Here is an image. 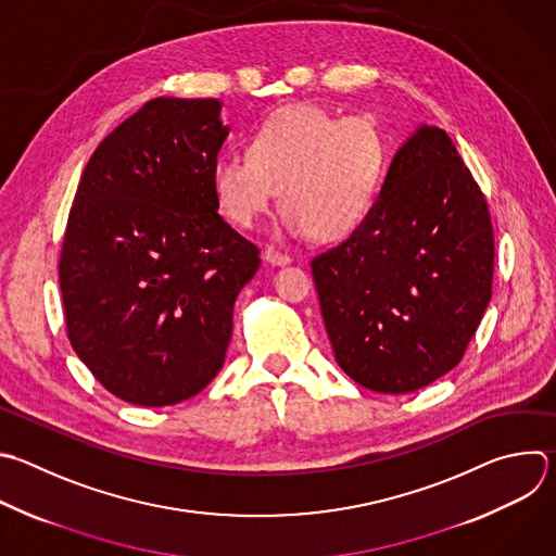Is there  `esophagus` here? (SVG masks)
I'll return each mask as SVG.
<instances>
[{
    "label": "esophagus",
    "instance_id": "34e87169",
    "mask_svg": "<svg viewBox=\"0 0 556 556\" xmlns=\"http://www.w3.org/2000/svg\"><path fill=\"white\" fill-rule=\"evenodd\" d=\"M264 260L270 262V264H275V266H283V264L290 262V255L283 253V251H279V249H275V247H268V249L264 251Z\"/></svg>",
    "mask_w": 556,
    "mask_h": 556
}]
</instances>
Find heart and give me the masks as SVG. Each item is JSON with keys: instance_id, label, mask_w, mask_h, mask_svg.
I'll return each mask as SVG.
<instances>
[{"instance_id": "heart-1", "label": "heart", "mask_w": 556, "mask_h": 556, "mask_svg": "<svg viewBox=\"0 0 556 556\" xmlns=\"http://www.w3.org/2000/svg\"><path fill=\"white\" fill-rule=\"evenodd\" d=\"M389 167L382 128L318 106L279 109L247 137V154H220L212 185L223 214L251 229L279 199L288 233L340 240L374 210Z\"/></svg>"}]
</instances>
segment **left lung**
I'll list each match as a JSON object with an SVG mask.
<instances>
[{
	"mask_svg": "<svg viewBox=\"0 0 556 556\" xmlns=\"http://www.w3.org/2000/svg\"><path fill=\"white\" fill-rule=\"evenodd\" d=\"M489 205L450 135L421 126L364 223L312 260L336 362L376 393L419 391L463 359L491 301Z\"/></svg>",
	"mask_w": 556,
	"mask_h": 556,
	"instance_id": "obj_1",
	"label": "left lung"
}]
</instances>
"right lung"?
Here are the masks:
<instances>
[{
  "mask_svg": "<svg viewBox=\"0 0 556 556\" xmlns=\"http://www.w3.org/2000/svg\"><path fill=\"white\" fill-rule=\"evenodd\" d=\"M227 135L218 100L154 98L80 176L59 264L67 336L128 404L190 400L225 364L236 299L260 268V249L218 214Z\"/></svg>",
  "mask_w": 556,
  "mask_h": 556,
  "instance_id": "1",
  "label": "right lung"
}]
</instances>
